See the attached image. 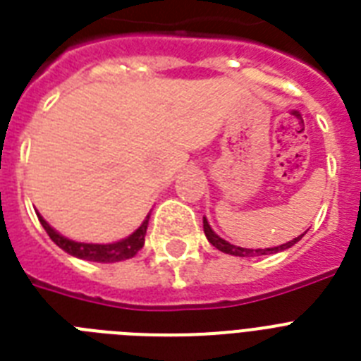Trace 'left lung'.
<instances>
[{"label":"left lung","instance_id":"obj_1","mask_svg":"<svg viewBox=\"0 0 361 361\" xmlns=\"http://www.w3.org/2000/svg\"><path fill=\"white\" fill-rule=\"evenodd\" d=\"M204 234H206L208 241L215 247V249H219V251L226 252V255H234V257H260V255H268V252L271 255V252L285 251V249H288V247L294 245L296 241L302 240V236H303L302 234V236L294 238L292 241H286V243H283V245L271 247V249H243V247L232 245V243H228V241H225L223 238L217 236V234L212 231V226L208 225V221L206 219H204Z\"/></svg>","mask_w":361,"mask_h":361}]
</instances>
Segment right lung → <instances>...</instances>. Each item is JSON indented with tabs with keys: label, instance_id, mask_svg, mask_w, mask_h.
Masks as SVG:
<instances>
[{
	"label": "right lung",
	"instance_id": "1",
	"mask_svg": "<svg viewBox=\"0 0 361 361\" xmlns=\"http://www.w3.org/2000/svg\"><path fill=\"white\" fill-rule=\"evenodd\" d=\"M39 221H41L42 228L47 231L50 240H52L58 247H61L65 252H69V255H73V257L76 258H82V260L109 264L133 258L136 252L140 251L142 247H144V236H146L149 215H147L146 221L138 226V231L133 232L129 238H125V240L121 241H116V243H106V245H99V243H80V241L67 240V238H63L61 234H58V232L54 231L52 226L48 225L41 215H39Z\"/></svg>",
	"mask_w": 361,
	"mask_h": 361
}]
</instances>
